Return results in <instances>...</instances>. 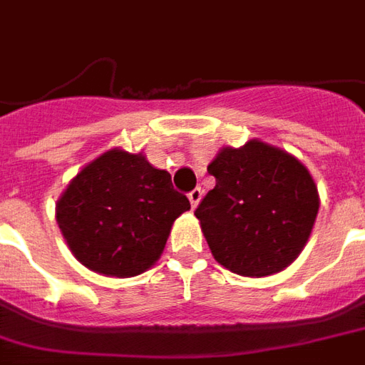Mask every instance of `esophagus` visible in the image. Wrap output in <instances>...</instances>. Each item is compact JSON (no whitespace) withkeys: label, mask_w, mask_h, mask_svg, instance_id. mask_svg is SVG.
<instances>
[{"label":"esophagus","mask_w":365,"mask_h":365,"mask_svg":"<svg viewBox=\"0 0 365 365\" xmlns=\"http://www.w3.org/2000/svg\"><path fill=\"white\" fill-rule=\"evenodd\" d=\"M201 197H203V191H201V187H195V190L190 193V203H191V207H193V209H195L197 205H199Z\"/></svg>","instance_id":"esophagus-1"}]
</instances>
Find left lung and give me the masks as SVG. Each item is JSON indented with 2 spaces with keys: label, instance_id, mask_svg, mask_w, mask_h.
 Here are the masks:
<instances>
[{
  "label": "left lung",
  "instance_id": "left-lung-1",
  "mask_svg": "<svg viewBox=\"0 0 365 365\" xmlns=\"http://www.w3.org/2000/svg\"><path fill=\"white\" fill-rule=\"evenodd\" d=\"M217 185L195 209L212 255L242 277H267L298 257L319 195L307 168L267 143L222 148L209 164Z\"/></svg>",
  "mask_w": 365,
  "mask_h": 365
}]
</instances>
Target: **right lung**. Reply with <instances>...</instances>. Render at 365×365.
Returning <instances> with one entry per match:
<instances>
[{
	"instance_id": "obj_1",
	"label": "right lung",
	"mask_w": 365,
	"mask_h": 365,
	"mask_svg": "<svg viewBox=\"0 0 365 365\" xmlns=\"http://www.w3.org/2000/svg\"><path fill=\"white\" fill-rule=\"evenodd\" d=\"M190 209L166 170L114 148L73 178L56 217L86 269L125 279L155 265L174 220Z\"/></svg>"
}]
</instances>
